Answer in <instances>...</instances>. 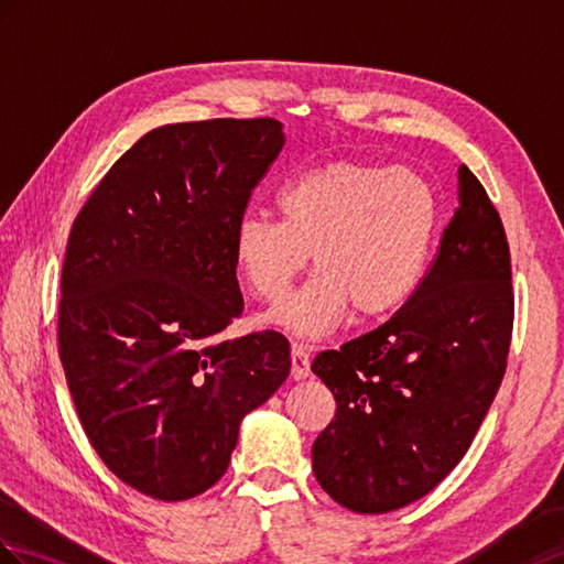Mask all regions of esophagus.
<instances>
[{"mask_svg":"<svg viewBox=\"0 0 564 564\" xmlns=\"http://www.w3.org/2000/svg\"><path fill=\"white\" fill-rule=\"evenodd\" d=\"M291 375L293 379H307L310 377V352L305 346L293 344L291 348Z\"/></svg>","mask_w":564,"mask_h":564,"instance_id":"esophagus-1","label":"esophagus"}]
</instances>
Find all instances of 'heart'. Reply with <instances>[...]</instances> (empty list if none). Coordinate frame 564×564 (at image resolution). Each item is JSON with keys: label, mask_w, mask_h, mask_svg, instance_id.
Wrapping results in <instances>:
<instances>
[{"label": "heart", "mask_w": 564, "mask_h": 564, "mask_svg": "<svg viewBox=\"0 0 564 564\" xmlns=\"http://www.w3.org/2000/svg\"><path fill=\"white\" fill-rule=\"evenodd\" d=\"M281 220L245 214L232 259L261 303H279L312 254L314 276L269 314L297 336L334 332L352 310L384 319L421 288L440 230V202L409 167L336 159L279 189Z\"/></svg>", "instance_id": "1"}]
</instances>
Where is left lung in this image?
Masks as SVG:
<instances>
[{
    "label": "left lung",
    "instance_id": "8db88e82",
    "mask_svg": "<svg viewBox=\"0 0 564 564\" xmlns=\"http://www.w3.org/2000/svg\"><path fill=\"white\" fill-rule=\"evenodd\" d=\"M512 324L502 218L462 165L459 206L415 295L312 362L336 401L334 421L312 444L324 492L350 512L384 514L435 490L500 389Z\"/></svg>",
    "mask_w": 564,
    "mask_h": 564
}]
</instances>
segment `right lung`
I'll list each match as a JSON object with an SVG mask.
<instances>
[{"label":"right lung","mask_w":564,"mask_h":564,"mask_svg":"<svg viewBox=\"0 0 564 564\" xmlns=\"http://www.w3.org/2000/svg\"><path fill=\"white\" fill-rule=\"evenodd\" d=\"M283 141L271 117L159 127L74 218L57 317L64 377L105 466L155 500L216 486L242 417L291 372L279 332L218 338L245 307L232 232Z\"/></svg>","instance_id":"add662e5"}]
</instances>
